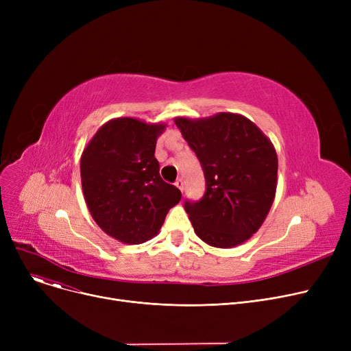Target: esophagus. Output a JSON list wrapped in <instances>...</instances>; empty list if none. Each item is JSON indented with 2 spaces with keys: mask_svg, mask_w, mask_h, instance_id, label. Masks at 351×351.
Here are the masks:
<instances>
[{
  "mask_svg": "<svg viewBox=\"0 0 351 351\" xmlns=\"http://www.w3.org/2000/svg\"><path fill=\"white\" fill-rule=\"evenodd\" d=\"M175 186L182 192V191H183V179L179 178V179L175 182Z\"/></svg>",
  "mask_w": 351,
  "mask_h": 351,
  "instance_id": "1",
  "label": "esophagus"
}]
</instances>
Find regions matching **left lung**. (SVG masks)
Here are the masks:
<instances>
[{
	"instance_id": "obj_1",
	"label": "left lung",
	"mask_w": 351,
	"mask_h": 351,
	"mask_svg": "<svg viewBox=\"0 0 351 351\" xmlns=\"http://www.w3.org/2000/svg\"><path fill=\"white\" fill-rule=\"evenodd\" d=\"M206 179L199 202H185L195 233L213 247L242 245L261 229L278 188V154L250 119L232 112L175 118Z\"/></svg>"
}]
</instances>
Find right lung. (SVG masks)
I'll return each mask as SVG.
<instances>
[{
	"label": "right lung",
	"mask_w": 351,
	"mask_h": 351,
	"mask_svg": "<svg viewBox=\"0 0 351 351\" xmlns=\"http://www.w3.org/2000/svg\"><path fill=\"white\" fill-rule=\"evenodd\" d=\"M165 123L136 118L105 122L81 155L86 206L97 225L126 245H141L159 233L180 191L159 175L155 158Z\"/></svg>",
	"instance_id": "obj_1"
}]
</instances>
